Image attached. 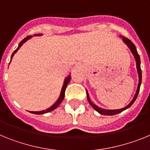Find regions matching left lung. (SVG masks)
Here are the masks:
<instances>
[{
    "label": "left lung",
    "instance_id": "obj_1",
    "mask_svg": "<svg viewBox=\"0 0 150 150\" xmlns=\"http://www.w3.org/2000/svg\"><path fill=\"white\" fill-rule=\"evenodd\" d=\"M122 40L123 41H124L125 43H126L127 46L129 47V49L131 50V51H132V52L133 53L134 56L135 58V60H136V63H137V72H138V74H139V83H138V87H137V91H136V94H135L133 100H132V102L130 103L129 104H128V106H126L125 107H124V108H122V109H120V110H104V109H101V108H100L99 107H98V106H96L95 104H94L91 101V100L89 99V97H88V93H87V99H88V103L90 104V105L91 106V107H93L94 109L96 111H98V112H99V113H100V114L102 115H107V116H111V115H116V114H118V113H120V112H122L123 110H125L128 109V107H130L132 105V104H134V102L135 101V100H136V98H137V95H138V93L139 91H140V84H141V81H142V73H141V68H140V55H138V53H137V49H136V47H135L134 44L133 43H132V41L130 40L128 38H122Z\"/></svg>",
    "mask_w": 150,
    "mask_h": 150
}]
</instances>
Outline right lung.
Segmentation results:
<instances>
[{"label": "right lung", "mask_w": 150, "mask_h": 150, "mask_svg": "<svg viewBox=\"0 0 150 150\" xmlns=\"http://www.w3.org/2000/svg\"><path fill=\"white\" fill-rule=\"evenodd\" d=\"M38 35H40V34H38ZM31 38V36H28V37H26L25 38H24L23 40H22V41H21L20 43H19V44H18V48L16 49V50H15V51L13 52V53L11 55V59L13 58V56L14 55V54L17 51H18V50L19 48H20L21 46H22V45L25 42H26V41L28 40V39H30V38ZM70 80H71V76H69L67 78V79H65V81H64V85H63V87H62V91H61V95H60V97L59 98V99L57 100V101L55 102V104H53V105L52 106V107H50V108H48V109H46V110H43V111H30V112H31V113H34V114H43V113H46V112H51L52 110H55V108H56L59 105V104L62 103V101L63 100L64 98V93H65V89H66V87H67V85L68 84V83L70 82Z\"/></svg>", "instance_id": "right-lung-1"}]
</instances>
